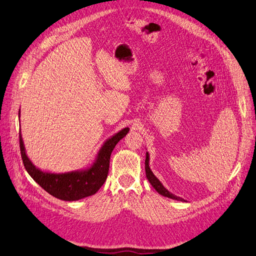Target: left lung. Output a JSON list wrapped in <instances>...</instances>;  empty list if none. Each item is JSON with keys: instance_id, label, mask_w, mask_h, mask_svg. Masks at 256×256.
<instances>
[{"instance_id": "8db88e82", "label": "left lung", "mask_w": 256, "mask_h": 256, "mask_svg": "<svg viewBox=\"0 0 256 256\" xmlns=\"http://www.w3.org/2000/svg\"><path fill=\"white\" fill-rule=\"evenodd\" d=\"M145 172H146L147 180H148L150 184L152 186L154 189L159 193V194L166 196V198H170L172 200H180V202H186L184 198L173 194V193L170 192L166 188H164V186L161 184V182L158 180L156 176H154V174L152 173V171L150 170V154L147 152H146V158H145Z\"/></svg>"}]
</instances>
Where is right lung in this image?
Listing matches in <instances>:
<instances>
[{"label": "right lung", "instance_id": "obj_1", "mask_svg": "<svg viewBox=\"0 0 256 256\" xmlns=\"http://www.w3.org/2000/svg\"><path fill=\"white\" fill-rule=\"evenodd\" d=\"M128 132L129 128L127 127L108 138L100 147L92 164L82 170H76V171L52 173L36 168L28 157L20 131L19 142L21 157L26 172L44 190L58 200L72 202V200H78L95 194L102 188L106 180L108 173H109L110 157L114 147Z\"/></svg>", "mask_w": 256, "mask_h": 256}]
</instances>
